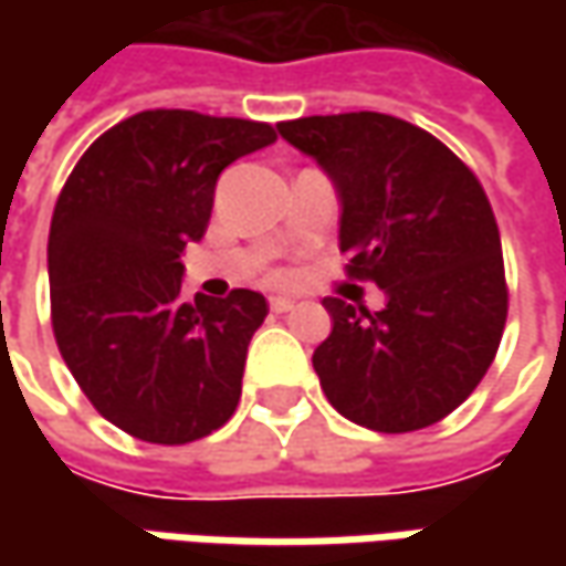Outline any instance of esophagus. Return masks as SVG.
I'll list each match as a JSON object with an SVG mask.
<instances>
[{
	"instance_id": "esophagus-1",
	"label": "esophagus",
	"mask_w": 566,
	"mask_h": 566,
	"mask_svg": "<svg viewBox=\"0 0 566 566\" xmlns=\"http://www.w3.org/2000/svg\"><path fill=\"white\" fill-rule=\"evenodd\" d=\"M271 308L276 315H283V312L293 308V298H290V295H271Z\"/></svg>"
}]
</instances>
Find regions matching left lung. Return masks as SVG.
<instances>
[{
    "label": "left lung",
    "instance_id": "obj_1",
    "mask_svg": "<svg viewBox=\"0 0 566 566\" xmlns=\"http://www.w3.org/2000/svg\"><path fill=\"white\" fill-rule=\"evenodd\" d=\"M276 132L334 179L346 271L387 295L380 312L324 298L334 331L312 356L324 397L384 434L441 422L485 378L507 321L485 188L447 144L397 116H305Z\"/></svg>",
    "mask_w": 566,
    "mask_h": 566
}]
</instances>
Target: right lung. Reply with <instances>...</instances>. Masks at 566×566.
I'll use <instances>...</instances> for the list:
<instances>
[{
    "instance_id": "1",
    "label": "right lung",
    "mask_w": 566,
    "mask_h": 566,
    "mask_svg": "<svg viewBox=\"0 0 566 566\" xmlns=\"http://www.w3.org/2000/svg\"><path fill=\"white\" fill-rule=\"evenodd\" d=\"M276 142L268 122L144 109L84 150L50 223L59 353L106 422L147 444H188L229 422L261 293L182 295V251L205 235L232 160Z\"/></svg>"
}]
</instances>
